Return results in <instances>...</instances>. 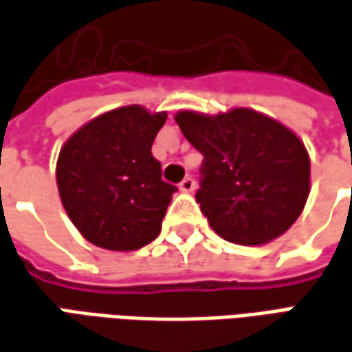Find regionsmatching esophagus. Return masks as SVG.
Listing matches in <instances>:
<instances>
[{"instance_id": "esophagus-1", "label": "esophagus", "mask_w": 352, "mask_h": 352, "mask_svg": "<svg viewBox=\"0 0 352 352\" xmlns=\"http://www.w3.org/2000/svg\"><path fill=\"white\" fill-rule=\"evenodd\" d=\"M195 186H196V183L192 177H185V179L179 183V188H181L183 192H192V190H195Z\"/></svg>"}]
</instances>
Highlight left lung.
<instances>
[{"label":"left lung","instance_id":"left-lung-1","mask_svg":"<svg viewBox=\"0 0 352 352\" xmlns=\"http://www.w3.org/2000/svg\"><path fill=\"white\" fill-rule=\"evenodd\" d=\"M175 121L204 156L196 202L217 235L264 245L295 223L310 192V157L291 129L248 107L217 116L185 109Z\"/></svg>","mask_w":352,"mask_h":352}]
</instances>
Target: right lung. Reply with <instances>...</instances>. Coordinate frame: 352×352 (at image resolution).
Returning <instances> with one entry per match:
<instances>
[{
	"instance_id": "1",
	"label": "right lung",
	"mask_w": 352,
	"mask_h": 352,
	"mask_svg": "<svg viewBox=\"0 0 352 352\" xmlns=\"http://www.w3.org/2000/svg\"><path fill=\"white\" fill-rule=\"evenodd\" d=\"M166 111L142 106L106 111L69 136L57 157L61 204L92 245L129 252L152 243L177 186L152 156Z\"/></svg>"
}]
</instances>
